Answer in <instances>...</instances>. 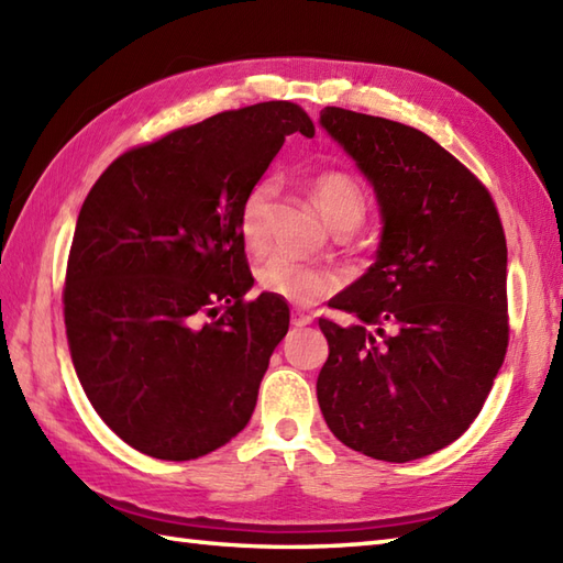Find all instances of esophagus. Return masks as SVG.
Segmentation results:
<instances>
[{
    "label": "esophagus",
    "mask_w": 563,
    "mask_h": 563,
    "mask_svg": "<svg viewBox=\"0 0 563 563\" xmlns=\"http://www.w3.org/2000/svg\"><path fill=\"white\" fill-rule=\"evenodd\" d=\"M307 324H312V317L305 312H292V327H307Z\"/></svg>",
    "instance_id": "obj_1"
}]
</instances>
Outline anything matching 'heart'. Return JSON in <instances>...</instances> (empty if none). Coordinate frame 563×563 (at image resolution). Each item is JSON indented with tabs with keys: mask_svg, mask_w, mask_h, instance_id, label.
<instances>
[{
	"mask_svg": "<svg viewBox=\"0 0 563 563\" xmlns=\"http://www.w3.org/2000/svg\"><path fill=\"white\" fill-rule=\"evenodd\" d=\"M312 196L324 220L336 232H353L367 218L369 198L361 181L345 172H324L314 176ZM278 198V181L263 176L246 190L239 206V236L251 256H261L268 244V218ZM256 283L263 292L278 295L297 307H309L341 288L336 271L312 263H297L285 256H271L256 268Z\"/></svg>",
	"mask_w": 563,
	"mask_h": 563,
	"instance_id": "1",
	"label": "heart"
}]
</instances>
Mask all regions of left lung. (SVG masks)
Returning <instances> with one entry per match:
<instances>
[{"instance_id": "obj_1", "label": "left lung", "mask_w": 563, "mask_h": 563, "mask_svg": "<svg viewBox=\"0 0 563 563\" xmlns=\"http://www.w3.org/2000/svg\"><path fill=\"white\" fill-rule=\"evenodd\" d=\"M321 125L373 181L385 220L377 261L329 305L357 324L319 319L321 413L367 457H426L474 423L504 365V224L479 176L421 130L336 106Z\"/></svg>"}]
</instances>
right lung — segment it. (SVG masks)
Returning <instances> with one entry per match:
<instances>
[{
	"label": "right lung",
	"instance_id": "1",
	"mask_svg": "<svg viewBox=\"0 0 563 563\" xmlns=\"http://www.w3.org/2000/svg\"><path fill=\"white\" fill-rule=\"evenodd\" d=\"M297 130L314 135L292 101L222 111L123 152L84 200L63 290L71 363L103 423L150 457L198 460L254 413L290 309L244 297L236 218Z\"/></svg>",
	"mask_w": 563,
	"mask_h": 563
}]
</instances>
